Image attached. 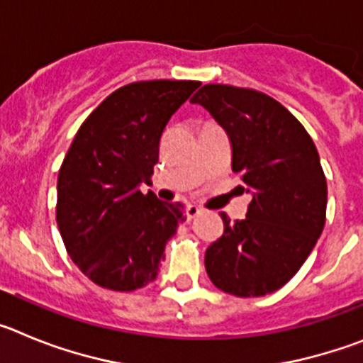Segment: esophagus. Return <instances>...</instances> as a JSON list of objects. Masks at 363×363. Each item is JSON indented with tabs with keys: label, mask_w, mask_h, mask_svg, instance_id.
Segmentation results:
<instances>
[{
	"label": "esophagus",
	"mask_w": 363,
	"mask_h": 363,
	"mask_svg": "<svg viewBox=\"0 0 363 363\" xmlns=\"http://www.w3.org/2000/svg\"><path fill=\"white\" fill-rule=\"evenodd\" d=\"M185 211H187V218H196V216H200V214H201V209L194 203H189L187 209H185Z\"/></svg>",
	"instance_id": "34e87169"
}]
</instances>
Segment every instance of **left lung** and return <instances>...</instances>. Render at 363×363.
Segmentation results:
<instances>
[{
  "instance_id": "8db88e82",
  "label": "left lung",
  "mask_w": 363,
  "mask_h": 363,
  "mask_svg": "<svg viewBox=\"0 0 363 363\" xmlns=\"http://www.w3.org/2000/svg\"><path fill=\"white\" fill-rule=\"evenodd\" d=\"M211 112L233 145V172L251 192L245 220L205 251L211 281L234 296H264L303 265L325 225L327 182L313 138L264 92L209 83L191 98Z\"/></svg>"
}]
</instances>
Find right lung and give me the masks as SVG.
I'll return each instance as SVG.
<instances>
[{"label":"right lung","instance_id":"1","mask_svg":"<svg viewBox=\"0 0 363 363\" xmlns=\"http://www.w3.org/2000/svg\"><path fill=\"white\" fill-rule=\"evenodd\" d=\"M200 86L150 79L120 86L74 136L57 174L56 221L65 249L89 280L130 293L158 277L184 205L143 194L171 116Z\"/></svg>","mask_w":363,"mask_h":363}]
</instances>
